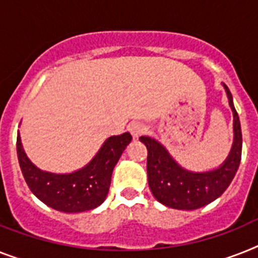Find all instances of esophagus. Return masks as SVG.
Returning <instances> with one entry per match:
<instances>
[{
    "mask_svg": "<svg viewBox=\"0 0 258 258\" xmlns=\"http://www.w3.org/2000/svg\"><path fill=\"white\" fill-rule=\"evenodd\" d=\"M127 129H129L131 134L133 136V138H138L146 132V126L142 122H131Z\"/></svg>",
    "mask_w": 258,
    "mask_h": 258,
    "instance_id": "obj_1",
    "label": "esophagus"
}]
</instances>
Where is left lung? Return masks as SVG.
<instances>
[{
    "label": "left lung",
    "mask_w": 258,
    "mask_h": 258,
    "mask_svg": "<svg viewBox=\"0 0 258 258\" xmlns=\"http://www.w3.org/2000/svg\"><path fill=\"white\" fill-rule=\"evenodd\" d=\"M233 112V145L224 163L218 169L194 172L175 162L165 146L154 138L142 136L140 141L148 148V182L159 203L175 210H197L218 199L231 184L241 161L242 136L239 114L236 112L228 87L223 84Z\"/></svg>",
    "instance_id": "left-lung-1"
}]
</instances>
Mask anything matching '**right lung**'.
Masks as SVG:
<instances>
[{
  "instance_id": "right-lung-1",
  "label": "right lung",
  "mask_w": 258,
  "mask_h": 258,
  "mask_svg": "<svg viewBox=\"0 0 258 258\" xmlns=\"http://www.w3.org/2000/svg\"><path fill=\"white\" fill-rule=\"evenodd\" d=\"M131 141L132 136L127 132L112 136L88 165L71 174H55L38 169L27 158L19 133L17 155L27 186L40 202L60 212L76 214L93 210L105 201L112 171Z\"/></svg>"
}]
</instances>
